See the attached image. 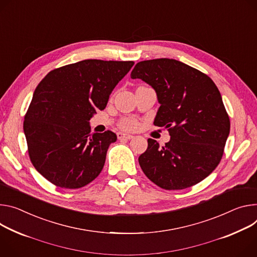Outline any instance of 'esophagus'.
<instances>
[{
    "instance_id": "34e87169",
    "label": "esophagus",
    "mask_w": 257,
    "mask_h": 257,
    "mask_svg": "<svg viewBox=\"0 0 257 257\" xmlns=\"http://www.w3.org/2000/svg\"><path fill=\"white\" fill-rule=\"evenodd\" d=\"M131 138H133V136L131 134L123 133V132L118 133V139H119V141H129V139H131Z\"/></svg>"
}]
</instances>
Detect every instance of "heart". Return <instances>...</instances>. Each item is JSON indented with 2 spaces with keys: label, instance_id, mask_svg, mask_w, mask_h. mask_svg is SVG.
I'll list each match as a JSON object with an SVG mask.
<instances>
[{
  "label": "heart",
  "instance_id": "heart-1",
  "mask_svg": "<svg viewBox=\"0 0 257 257\" xmlns=\"http://www.w3.org/2000/svg\"><path fill=\"white\" fill-rule=\"evenodd\" d=\"M138 123L135 119L133 118H126V119H123L120 123V127L124 130H133L137 127Z\"/></svg>",
  "mask_w": 257,
  "mask_h": 257
}]
</instances>
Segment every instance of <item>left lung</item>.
<instances>
[{
  "label": "left lung",
  "mask_w": 257,
  "mask_h": 257,
  "mask_svg": "<svg viewBox=\"0 0 257 257\" xmlns=\"http://www.w3.org/2000/svg\"><path fill=\"white\" fill-rule=\"evenodd\" d=\"M131 78L156 90L161 105L154 125L171 136L164 147L148 139V150L138 158L144 173L168 191L199 183L219 164L229 133L218 88L206 74L169 58L138 62Z\"/></svg>",
  "instance_id": "8db88e82"
}]
</instances>
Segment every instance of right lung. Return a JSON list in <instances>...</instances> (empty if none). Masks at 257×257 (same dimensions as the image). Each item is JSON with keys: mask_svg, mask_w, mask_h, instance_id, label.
I'll list each match as a JSON object with an SVG mask.
<instances>
[{"mask_svg": "<svg viewBox=\"0 0 257 257\" xmlns=\"http://www.w3.org/2000/svg\"><path fill=\"white\" fill-rule=\"evenodd\" d=\"M133 64L86 59L53 69L37 86L23 131L32 164L51 183L80 189L99 175L116 135L90 133L89 120Z\"/></svg>", "mask_w": 257, "mask_h": 257, "instance_id": "add662e5", "label": "right lung"}]
</instances>
